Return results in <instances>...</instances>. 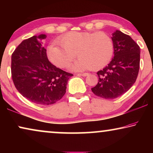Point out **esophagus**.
<instances>
[{"mask_svg":"<svg viewBox=\"0 0 153 153\" xmlns=\"http://www.w3.org/2000/svg\"><path fill=\"white\" fill-rule=\"evenodd\" d=\"M80 76H88L89 74L88 73H81V74H79Z\"/></svg>","mask_w":153,"mask_h":153,"instance_id":"1","label":"esophagus"}]
</instances>
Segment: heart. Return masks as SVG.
<instances>
[{"mask_svg":"<svg viewBox=\"0 0 153 153\" xmlns=\"http://www.w3.org/2000/svg\"><path fill=\"white\" fill-rule=\"evenodd\" d=\"M58 42L61 47L50 45L47 56L50 61L60 68L68 67L76 55L79 58L72 65L73 70H97L110 62L114 53L111 39L102 31L70 32L58 38Z\"/></svg>","mask_w":153,"mask_h":153,"instance_id":"obj_1","label":"heart"}]
</instances>
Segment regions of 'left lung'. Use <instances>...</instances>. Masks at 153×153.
Here are the masks:
<instances>
[{"instance_id": "obj_1", "label": "left lung", "mask_w": 153, "mask_h": 153, "mask_svg": "<svg viewBox=\"0 0 153 153\" xmlns=\"http://www.w3.org/2000/svg\"><path fill=\"white\" fill-rule=\"evenodd\" d=\"M111 39L114 58L97 72L98 83L91 88L95 95L104 99H114L126 93L137 80L140 66V47L130 36L116 30Z\"/></svg>"}]
</instances>
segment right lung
Wrapping results in <instances>:
<instances>
[{"label":"right lung","instance_id":"1","mask_svg":"<svg viewBox=\"0 0 153 153\" xmlns=\"http://www.w3.org/2000/svg\"><path fill=\"white\" fill-rule=\"evenodd\" d=\"M47 35L24 39L12 54L11 72L17 91L33 103L49 105L66 93L72 74L56 68L48 60L42 40Z\"/></svg>","mask_w":153,"mask_h":153}]
</instances>
